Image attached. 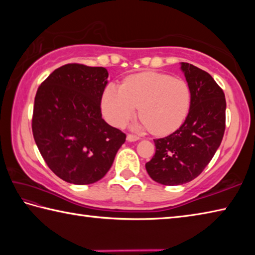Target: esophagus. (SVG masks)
<instances>
[{"mask_svg":"<svg viewBox=\"0 0 255 255\" xmlns=\"http://www.w3.org/2000/svg\"><path fill=\"white\" fill-rule=\"evenodd\" d=\"M138 139H139V136L132 135V133H128V135H127V140L128 141H136Z\"/></svg>","mask_w":255,"mask_h":255,"instance_id":"obj_1","label":"esophagus"}]
</instances>
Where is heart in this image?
I'll return each instance as SVG.
<instances>
[{"label": "heart", "mask_w": 255, "mask_h": 255, "mask_svg": "<svg viewBox=\"0 0 255 255\" xmlns=\"http://www.w3.org/2000/svg\"><path fill=\"white\" fill-rule=\"evenodd\" d=\"M191 106V90L187 81L157 72H141L128 76L122 86L108 84L102 94L103 116L112 126L123 127L133 115L140 116L137 128L155 135L178 129Z\"/></svg>", "instance_id": "heart-1"}]
</instances>
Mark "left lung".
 <instances>
[{"label": "left lung", "instance_id": "1", "mask_svg": "<svg viewBox=\"0 0 255 255\" xmlns=\"http://www.w3.org/2000/svg\"><path fill=\"white\" fill-rule=\"evenodd\" d=\"M191 90V106L181 127L154 139L155 155L146 163L150 178L164 185H179L196 179L214 157L225 132V94L208 73L181 63Z\"/></svg>", "mask_w": 255, "mask_h": 255}]
</instances>
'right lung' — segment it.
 Wrapping results in <instances>:
<instances>
[{"instance_id":"obj_1","label":"right lung","mask_w":255,"mask_h":255,"mask_svg":"<svg viewBox=\"0 0 255 255\" xmlns=\"http://www.w3.org/2000/svg\"><path fill=\"white\" fill-rule=\"evenodd\" d=\"M105 67L66 64L38 88L32 133L47 165L64 181L91 184L107 174L126 135L102 119Z\"/></svg>"}]
</instances>
